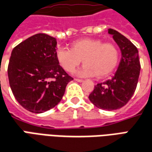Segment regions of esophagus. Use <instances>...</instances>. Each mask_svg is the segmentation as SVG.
<instances>
[{
  "mask_svg": "<svg viewBox=\"0 0 152 152\" xmlns=\"http://www.w3.org/2000/svg\"><path fill=\"white\" fill-rule=\"evenodd\" d=\"M75 80H76V81H77V82H83L84 81L82 79H77V78H76V79H75Z\"/></svg>",
  "mask_w": 152,
  "mask_h": 152,
  "instance_id": "34e87169",
  "label": "esophagus"
}]
</instances>
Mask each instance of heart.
Here are the masks:
<instances>
[{
	"instance_id": "heart-1",
	"label": "heart",
	"mask_w": 152,
	"mask_h": 152,
	"mask_svg": "<svg viewBox=\"0 0 152 152\" xmlns=\"http://www.w3.org/2000/svg\"><path fill=\"white\" fill-rule=\"evenodd\" d=\"M56 58L61 67L70 73L75 72L82 59L85 65L78 72L80 76L102 78L116 68L119 50L112 43H103L100 39L86 38L73 42L70 49H58Z\"/></svg>"
}]
</instances>
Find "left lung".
Instances as JSON below:
<instances>
[{"mask_svg": "<svg viewBox=\"0 0 152 152\" xmlns=\"http://www.w3.org/2000/svg\"><path fill=\"white\" fill-rule=\"evenodd\" d=\"M108 33L120 48V62L111 79L94 86L89 99L99 109L110 111L120 109L130 100L137 88L141 65L138 50L129 39L112 28Z\"/></svg>", "mask_w": 152, "mask_h": 152, "instance_id": "left-lung-1", "label": "left lung"}]
</instances>
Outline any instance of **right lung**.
Wrapping results in <instances>:
<instances>
[{
	"label": "right lung",
	"instance_id": "obj_1",
	"mask_svg": "<svg viewBox=\"0 0 152 152\" xmlns=\"http://www.w3.org/2000/svg\"><path fill=\"white\" fill-rule=\"evenodd\" d=\"M57 39L37 34L14 48L8 77L15 98L24 109L41 113L61 101L72 80L56 58Z\"/></svg>",
	"mask_w": 152,
	"mask_h": 152
}]
</instances>
